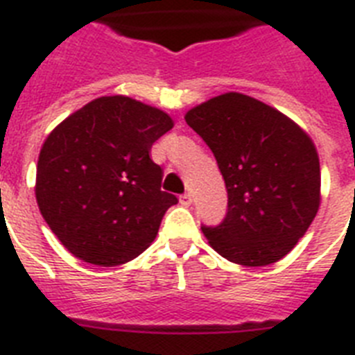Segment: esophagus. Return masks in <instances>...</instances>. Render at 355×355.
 <instances>
[{"mask_svg": "<svg viewBox=\"0 0 355 355\" xmlns=\"http://www.w3.org/2000/svg\"><path fill=\"white\" fill-rule=\"evenodd\" d=\"M180 202L183 206H190L192 205V196H190V193H183V196L180 197Z\"/></svg>", "mask_w": 355, "mask_h": 355, "instance_id": "obj_1", "label": "esophagus"}]
</instances>
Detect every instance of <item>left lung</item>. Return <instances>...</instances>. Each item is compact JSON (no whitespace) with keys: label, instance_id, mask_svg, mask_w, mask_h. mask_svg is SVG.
<instances>
[{"label":"left lung","instance_id":"obj_1","mask_svg":"<svg viewBox=\"0 0 355 355\" xmlns=\"http://www.w3.org/2000/svg\"><path fill=\"white\" fill-rule=\"evenodd\" d=\"M184 121L215 155L227 213L202 225L222 258L243 266L283 259L320 208V159L311 137L279 110L240 92L193 106Z\"/></svg>","mask_w":355,"mask_h":355}]
</instances>
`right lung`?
I'll return each mask as SVG.
<instances>
[{"label":"right lung","mask_w":355,"mask_h":355,"mask_svg":"<svg viewBox=\"0 0 355 355\" xmlns=\"http://www.w3.org/2000/svg\"><path fill=\"white\" fill-rule=\"evenodd\" d=\"M174 121L126 96H103L62 121L37 162L44 220L76 258L117 266L142 254L178 197L162 192L150 147Z\"/></svg>","instance_id":"1"}]
</instances>
